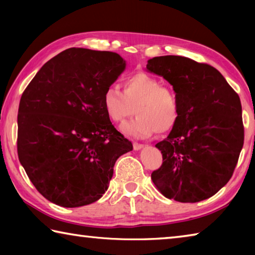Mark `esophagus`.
Instances as JSON below:
<instances>
[{"mask_svg": "<svg viewBox=\"0 0 255 255\" xmlns=\"http://www.w3.org/2000/svg\"><path fill=\"white\" fill-rule=\"evenodd\" d=\"M132 146H133V149H135V150H139V149L144 147L143 144H138V143H133Z\"/></svg>", "mask_w": 255, "mask_h": 255, "instance_id": "esophagus-1", "label": "esophagus"}]
</instances>
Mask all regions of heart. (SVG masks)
<instances>
[{
  "mask_svg": "<svg viewBox=\"0 0 255 255\" xmlns=\"http://www.w3.org/2000/svg\"><path fill=\"white\" fill-rule=\"evenodd\" d=\"M102 107L112 123L119 124L133 114L137 117L124 124L122 131L133 138H147L156 131L165 133L179 119V99L169 86L148 73L138 72L123 82V92L108 88L102 97Z\"/></svg>",
  "mask_w": 255,
  "mask_h": 255,
  "instance_id": "heart-1",
  "label": "heart"
}]
</instances>
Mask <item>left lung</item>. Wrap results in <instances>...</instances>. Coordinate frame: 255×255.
<instances>
[{
  "instance_id": "8db88e82",
  "label": "left lung",
  "mask_w": 255,
  "mask_h": 255,
  "mask_svg": "<svg viewBox=\"0 0 255 255\" xmlns=\"http://www.w3.org/2000/svg\"><path fill=\"white\" fill-rule=\"evenodd\" d=\"M146 68L173 86L180 107L175 126L155 145L163 155L155 187L179 202L208 199L230 181L243 147L240 97L215 67L182 56L154 57Z\"/></svg>"
}]
</instances>
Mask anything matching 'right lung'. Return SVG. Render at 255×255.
Wrapping results in <instances>:
<instances>
[{"label": "right lung", "mask_w": 255, "mask_h": 255, "mask_svg": "<svg viewBox=\"0 0 255 255\" xmlns=\"http://www.w3.org/2000/svg\"><path fill=\"white\" fill-rule=\"evenodd\" d=\"M126 68L112 51L70 48L42 66L21 97L18 156L46 199L75 208L100 199L131 141L111 124L102 97Z\"/></svg>", "instance_id": "obj_1"}]
</instances>
